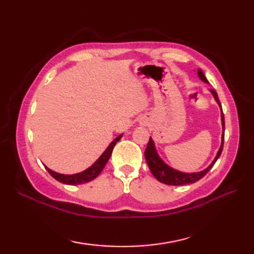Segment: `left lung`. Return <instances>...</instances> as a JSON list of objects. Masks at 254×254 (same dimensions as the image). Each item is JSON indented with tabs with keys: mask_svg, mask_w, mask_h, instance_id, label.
<instances>
[{
	"mask_svg": "<svg viewBox=\"0 0 254 254\" xmlns=\"http://www.w3.org/2000/svg\"><path fill=\"white\" fill-rule=\"evenodd\" d=\"M197 75L199 79L202 80L204 83H208L205 75L203 74V72L201 69H197ZM210 93H212L214 99L216 100V102L218 104L219 108H220V118H222V126H223V134H222V144H220V147L218 149V152L216 154V157L214 158V160L212 161L207 168H205L202 171L198 172H191V174H188V172H182L179 170H176L174 168H171L170 166L167 165L165 161L159 157V155L156 150L155 147V143L153 141L152 137H149V141L147 144V147L145 149V158H146L147 165L149 167V170L152 171V174L154 175V177L157 179L159 182L165 183V185L168 186H183V185H191V183H194L198 181L199 179L207 174L209 171V169L212 168L214 166V164L216 163V160L219 158L220 154L223 152V145H224V134H225V118H224V113H223V109H222V105H220L219 99L217 93L213 89H209Z\"/></svg>",
	"mask_w": 254,
	"mask_h": 254,
	"instance_id": "8db88e82",
	"label": "left lung"
}]
</instances>
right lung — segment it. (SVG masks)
Wrapping results in <instances>:
<instances>
[{"label": "right lung", "instance_id": "1", "mask_svg": "<svg viewBox=\"0 0 254 254\" xmlns=\"http://www.w3.org/2000/svg\"><path fill=\"white\" fill-rule=\"evenodd\" d=\"M121 137H122V134H120L118 137L113 139V141L109 144V146H108L105 152L102 153L100 157L97 159L95 163L89 167V168H87L82 172H78V174L63 175V174H59V172H56V171L49 169L48 167H46V169L53 178H55L56 180H58L61 183H64V185L76 186V185H82V183L89 182L91 180H94L95 178L98 177V175L102 171V169L105 168L106 164L108 163V160H109L110 156L112 154L113 148H115L116 144L120 141Z\"/></svg>", "mask_w": 254, "mask_h": 254}]
</instances>
